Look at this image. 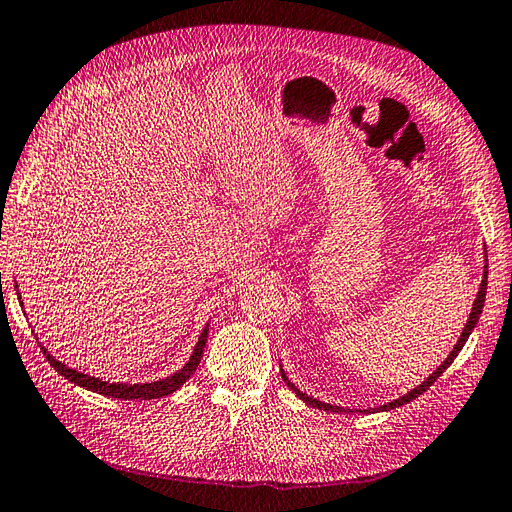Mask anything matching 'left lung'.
I'll return each mask as SVG.
<instances>
[{
  "instance_id": "8db88e82",
  "label": "left lung",
  "mask_w": 512,
  "mask_h": 512,
  "mask_svg": "<svg viewBox=\"0 0 512 512\" xmlns=\"http://www.w3.org/2000/svg\"><path fill=\"white\" fill-rule=\"evenodd\" d=\"M487 274H489V264H484V272H482V281H480V290H478V294H476V300H474V307H471V313H469V320H467V324H465V329H463V333H461V337H458V342H456V346L452 348V352L448 355V359H445L439 368L432 372L426 381L422 383V385H417L415 389H411L409 393H404V396H400L398 400H393V402H387V404H383V406H378V409H368V413L370 411H389V409H396V406H402V404H406V402H411V400H415L417 396H422V393L437 381V378L450 368L452 365V361L458 357V352L463 350V346H465V342L469 339V335H471V331L476 329V324H478V320H480V313H482V307H484V296H487ZM281 376H283V381L287 383V387H290L296 396L300 398V400H305L309 406H316V409H324V411H333V413H339V411H344V413H352V409H342V406H333V404H329V402H322V400H316V398H311V396H307V393H303L300 389H296V385L290 381V378L285 376V372H283V368H281ZM361 413H365V411H361Z\"/></svg>"
}]
</instances>
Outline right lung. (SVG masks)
<instances>
[{
    "label": "right lung",
    "mask_w": 512,
    "mask_h": 512,
    "mask_svg": "<svg viewBox=\"0 0 512 512\" xmlns=\"http://www.w3.org/2000/svg\"><path fill=\"white\" fill-rule=\"evenodd\" d=\"M17 296H19V290H17ZM19 303H21V296H19ZM21 307H23V303H21ZM207 333H209V322L205 324V329H203V333L199 337V342H196L188 363L183 365L181 370H177L175 374H170L166 378H160V381H155V383L127 385V383L101 381V378L88 376L84 372H77V370L69 368V365L60 363L54 355H49V350L45 346H41V350H43L45 359L51 363V368H54L58 374H62L64 378H67V381L80 385V387H84L88 391H95V393H101V396L119 398V400H155V398H164V396H170V393H175L196 372V368H199V363H201V357H203Z\"/></svg>",
    "instance_id": "add662e5"
}]
</instances>
